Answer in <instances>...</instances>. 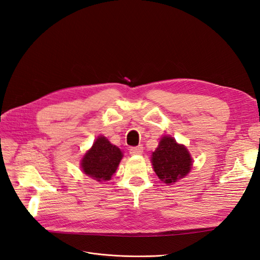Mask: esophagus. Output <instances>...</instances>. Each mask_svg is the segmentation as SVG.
<instances>
[{
    "label": "esophagus",
    "instance_id": "obj_1",
    "mask_svg": "<svg viewBox=\"0 0 260 260\" xmlns=\"http://www.w3.org/2000/svg\"><path fill=\"white\" fill-rule=\"evenodd\" d=\"M144 152V147L142 146H137V147H132L129 149V153L131 155H140Z\"/></svg>",
    "mask_w": 260,
    "mask_h": 260
}]
</instances>
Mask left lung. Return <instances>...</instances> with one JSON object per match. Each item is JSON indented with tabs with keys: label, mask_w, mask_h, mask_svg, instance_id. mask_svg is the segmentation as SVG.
Segmentation results:
<instances>
[{
	"label": "left lung",
	"mask_w": 260,
	"mask_h": 260,
	"mask_svg": "<svg viewBox=\"0 0 260 260\" xmlns=\"http://www.w3.org/2000/svg\"><path fill=\"white\" fill-rule=\"evenodd\" d=\"M152 165L157 177L164 183H172L190 172L192 158L185 146L173 137L164 136L152 153Z\"/></svg>",
	"instance_id": "obj_1"
}]
</instances>
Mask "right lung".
<instances>
[{
    "mask_svg": "<svg viewBox=\"0 0 260 260\" xmlns=\"http://www.w3.org/2000/svg\"><path fill=\"white\" fill-rule=\"evenodd\" d=\"M123 154L121 150L100 136L82 160V170L98 181L109 180L118 169Z\"/></svg>",
    "mask_w": 260,
    "mask_h": 260,
    "instance_id": "right-lung-1",
    "label": "right lung"
}]
</instances>
